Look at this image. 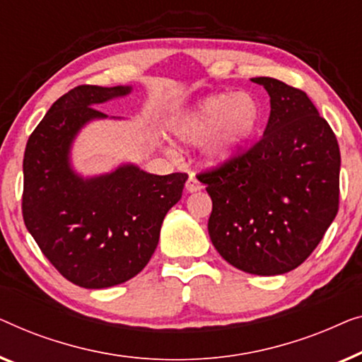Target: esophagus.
Listing matches in <instances>:
<instances>
[{"label":"esophagus","mask_w":362,"mask_h":362,"mask_svg":"<svg viewBox=\"0 0 362 362\" xmlns=\"http://www.w3.org/2000/svg\"><path fill=\"white\" fill-rule=\"evenodd\" d=\"M185 190L188 193H193V192H198L202 190V183L198 182V179L193 174H190V177H188V180L185 183Z\"/></svg>","instance_id":"obj_1"}]
</instances>
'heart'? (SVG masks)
<instances>
[{"mask_svg": "<svg viewBox=\"0 0 362 362\" xmlns=\"http://www.w3.org/2000/svg\"><path fill=\"white\" fill-rule=\"evenodd\" d=\"M261 123V105L249 93H216L198 103L177 126L175 134L187 144L206 141L205 157L211 164L230 160Z\"/></svg>", "mask_w": 362, "mask_h": 362, "instance_id": "1", "label": "heart"}]
</instances>
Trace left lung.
<instances>
[{
  "mask_svg": "<svg viewBox=\"0 0 362 362\" xmlns=\"http://www.w3.org/2000/svg\"><path fill=\"white\" fill-rule=\"evenodd\" d=\"M271 96L264 136L246 152L198 174L213 210L208 233L239 271L279 276L322 241L339 206V146L307 93L251 78Z\"/></svg>",
  "mask_w": 362,
  "mask_h": 362,
  "instance_id": "8db88e82",
  "label": "left lung"
}]
</instances>
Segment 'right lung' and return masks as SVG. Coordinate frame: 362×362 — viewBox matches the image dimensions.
<instances>
[{"label":"right lung","mask_w":362,"mask_h":362,"mask_svg":"<svg viewBox=\"0 0 362 362\" xmlns=\"http://www.w3.org/2000/svg\"><path fill=\"white\" fill-rule=\"evenodd\" d=\"M128 93L131 86H75L50 106L24 152V225L50 264L78 287H113L137 276L188 179L132 164L90 179L72 169L75 136L88 121L108 118L95 106Z\"/></svg>","instance_id":"obj_1"}]
</instances>
